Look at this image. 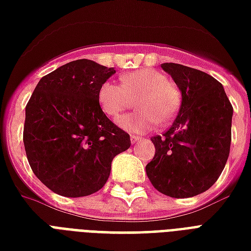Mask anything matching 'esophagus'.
<instances>
[{
	"mask_svg": "<svg viewBox=\"0 0 251 251\" xmlns=\"http://www.w3.org/2000/svg\"><path fill=\"white\" fill-rule=\"evenodd\" d=\"M130 141L131 144H137V142H140L141 141V137H138V135H131Z\"/></svg>",
	"mask_w": 251,
	"mask_h": 251,
	"instance_id": "34e87169",
	"label": "esophagus"
}]
</instances>
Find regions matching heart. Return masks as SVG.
<instances>
[{
    "mask_svg": "<svg viewBox=\"0 0 251 251\" xmlns=\"http://www.w3.org/2000/svg\"><path fill=\"white\" fill-rule=\"evenodd\" d=\"M135 101L140 110L122 117L118 124L130 133H141L158 124L172 122L181 106V90L166 74L154 69H138L121 75V85L105 81L98 89L103 114L116 121Z\"/></svg>",
    "mask_w": 251,
    "mask_h": 251,
    "instance_id": "obj_1",
    "label": "heart"
}]
</instances>
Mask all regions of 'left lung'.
I'll return each instance as SVG.
<instances>
[{"label":"left lung","instance_id":"8db88e82","mask_svg":"<svg viewBox=\"0 0 251 251\" xmlns=\"http://www.w3.org/2000/svg\"><path fill=\"white\" fill-rule=\"evenodd\" d=\"M161 68L177 83L182 103L168 130L151 137L155 154L146 174L165 196H198L217 182L226 165L233 106L224 86L205 72L173 62Z\"/></svg>","mask_w":251,"mask_h":251}]
</instances>
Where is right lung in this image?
Masks as SVG:
<instances>
[{
    "instance_id": "obj_1",
    "label": "right lung",
    "mask_w": 251,
    "mask_h": 251,
    "mask_svg": "<svg viewBox=\"0 0 251 251\" xmlns=\"http://www.w3.org/2000/svg\"><path fill=\"white\" fill-rule=\"evenodd\" d=\"M116 73L77 59L46 74L25 109L24 145L36 177L64 197H85L106 183L111 161L130 148V135L98 103V89Z\"/></svg>"
}]
</instances>
